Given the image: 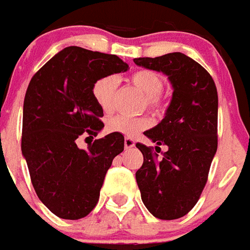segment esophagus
Here are the masks:
<instances>
[{"instance_id":"1","label":"esophagus","mask_w":250,"mask_h":250,"mask_svg":"<svg viewBox=\"0 0 250 250\" xmlns=\"http://www.w3.org/2000/svg\"><path fill=\"white\" fill-rule=\"evenodd\" d=\"M125 147L127 148V150H129V148H132V147H135V141H133L132 138L125 137Z\"/></svg>"}]
</instances>
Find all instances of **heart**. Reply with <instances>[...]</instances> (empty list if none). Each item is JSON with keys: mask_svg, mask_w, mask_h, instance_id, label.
Returning <instances> with one entry per match:
<instances>
[{"mask_svg": "<svg viewBox=\"0 0 250 250\" xmlns=\"http://www.w3.org/2000/svg\"><path fill=\"white\" fill-rule=\"evenodd\" d=\"M132 85L145 96L146 105L155 114L165 110V100L161 96L164 89V77L152 70H140L131 76ZM117 89V79L114 76H104L93 85V98L96 104L109 112L113 106V99ZM150 125L147 118H131L125 115H115L106 123V131L110 133H121L123 136H133Z\"/></svg>", "mask_w": 250, "mask_h": 250, "instance_id": "heart-1", "label": "heart"}]
</instances>
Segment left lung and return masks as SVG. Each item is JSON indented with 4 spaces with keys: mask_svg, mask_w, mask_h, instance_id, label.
Listing matches in <instances>:
<instances>
[{
    "mask_svg": "<svg viewBox=\"0 0 250 250\" xmlns=\"http://www.w3.org/2000/svg\"><path fill=\"white\" fill-rule=\"evenodd\" d=\"M133 62L165 73L173 86L164 119L144 133L156 142L155 150L167 145V151L157 159L152 147L136 144L144 155L136 180L142 202L155 217L179 219L200 200L217 150V90L211 75L180 52Z\"/></svg>",
    "mask_w": 250,
    "mask_h": 250,
    "instance_id": "8db88e82",
    "label": "left lung"
}]
</instances>
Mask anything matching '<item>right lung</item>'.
<instances>
[{
	"label": "right lung",
	"mask_w": 250,
	"mask_h": 250,
	"mask_svg": "<svg viewBox=\"0 0 250 250\" xmlns=\"http://www.w3.org/2000/svg\"><path fill=\"white\" fill-rule=\"evenodd\" d=\"M127 70L114 54L67 47L29 83L21 151L37 196L61 219L79 220L93 211L113 159L125 150L121 133L90 142L86 150L76 141L104 127L103 109L93 98L95 81Z\"/></svg>",
	"instance_id": "add662e5"
}]
</instances>
